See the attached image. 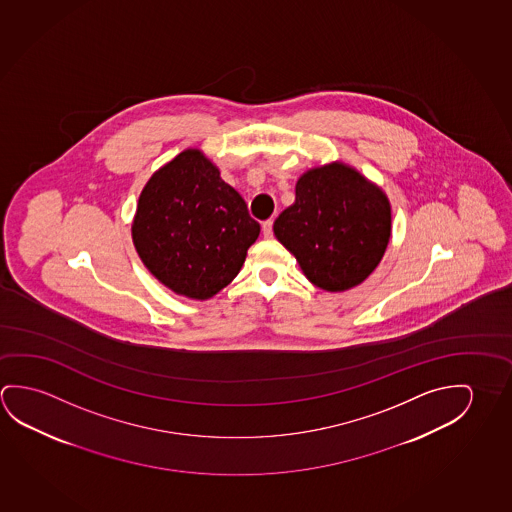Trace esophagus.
<instances>
[{
	"instance_id": "obj_1",
	"label": "esophagus",
	"mask_w": 512,
	"mask_h": 512,
	"mask_svg": "<svg viewBox=\"0 0 512 512\" xmlns=\"http://www.w3.org/2000/svg\"><path fill=\"white\" fill-rule=\"evenodd\" d=\"M272 226H274V220H265V222H263V226H261V231H263V236H265V238H272V235H274V231H272Z\"/></svg>"
}]
</instances>
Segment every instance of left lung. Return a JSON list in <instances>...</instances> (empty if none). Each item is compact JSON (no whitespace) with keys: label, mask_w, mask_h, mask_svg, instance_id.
I'll return each mask as SVG.
<instances>
[{"label":"left lung","mask_w":512,"mask_h":512,"mask_svg":"<svg viewBox=\"0 0 512 512\" xmlns=\"http://www.w3.org/2000/svg\"><path fill=\"white\" fill-rule=\"evenodd\" d=\"M274 235L311 283L345 292L381 263L391 236L390 201L356 169L327 163L299 178L295 203L277 217Z\"/></svg>","instance_id":"left-lung-1"}]
</instances>
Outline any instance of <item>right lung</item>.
Returning <instances> with one entry per match:
<instances>
[{
  "mask_svg": "<svg viewBox=\"0 0 512 512\" xmlns=\"http://www.w3.org/2000/svg\"><path fill=\"white\" fill-rule=\"evenodd\" d=\"M131 236L160 283L206 301L240 272L260 224L219 169L199 149H185L147 181Z\"/></svg>",
  "mask_w": 512,
  "mask_h": 512,
  "instance_id": "add662e5",
  "label": "right lung"
}]
</instances>
